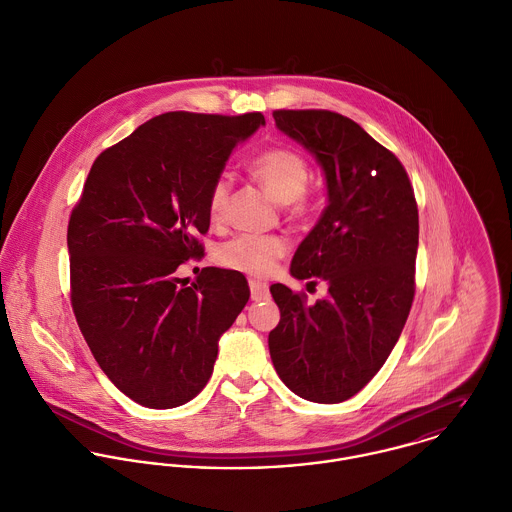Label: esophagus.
<instances>
[{
	"label": "esophagus",
	"mask_w": 512,
	"mask_h": 512,
	"mask_svg": "<svg viewBox=\"0 0 512 512\" xmlns=\"http://www.w3.org/2000/svg\"><path fill=\"white\" fill-rule=\"evenodd\" d=\"M250 296L254 302H262L270 298V290L266 284L258 282V280H250Z\"/></svg>",
	"instance_id": "34e87169"
}]
</instances>
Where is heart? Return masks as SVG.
<instances>
[{
    "mask_svg": "<svg viewBox=\"0 0 512 512\" xmlns=\"http://www.w3.org/2000/svg\"><path fill=\"white\" fill-rule=\"evenodd\" d=\"M250 172L260 180L270 194L286 204L290 216H304L308 212V196L304 194L312 169L308 159L294 147H272L250 161ZM230 178L220 174L208 190V214L218 222L228 206ZM288 244L274 234H238L218 250V262L224 268L248 274L266 276L276 262L286 254Z\"/></svg>",
    "mask_w": 512,
    "mask_h": 512,
    "instance_id": "heart-1",
    "label": "heart"
}]
</instances>
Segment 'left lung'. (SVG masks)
Returning a JSON list of instances; mask_svg holds the SVG:
<instances>
[{"label": "left lung", "mask_w": 512, "mask_h": 512, "mask_svg": "<svg viewBox=\"0 0 512 512\" xmlns=\"http://www.w3.org/2000/svg\"><path fill=\"white\" fill-rule=\"evenodd\" d=\"M274 121L326 174L328 206L298 246L290 274L326 280L328 296L308 306L304 294L270 286L280 308V324L268 336L270 357L296 395L340 403L373 379L407 322L417 202L399 159L355 121L322 109H280Z\"/></svg>", "instance_id": "1"}]
</instances>
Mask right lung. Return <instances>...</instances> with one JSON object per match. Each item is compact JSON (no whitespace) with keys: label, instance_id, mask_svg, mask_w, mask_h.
<instances>
[{"label":"right lung","instance_id":"right-lung-1","mask_svg":"<svg viewBox=\"0 0 512 512\" xmlns=\"http://www.w3.org/2000/svg\"><path fill=\"white\" fill-rule=\"evenodd\" d=\"M260 125L262 113L159 115L95 159L71 212L73 314L105 375L143 407L204 389L250 298L236 270L202 268L186 286L176 268L204 256L208 190Z\"/></svg>","mask_w":512,"mask_h":512}]
</instances>
